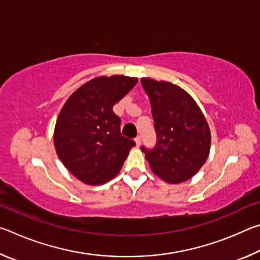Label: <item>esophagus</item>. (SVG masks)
<instances>
[{
	"label": "esophagus",
	"instance_id": "esophagus-1",
	"mask_svg": "<svg viewBox=\"0 0 260 260\" xmlns=\"http://www.w3.org/2000/svg\"><path fill=\"white\" fill-rule=\"evenodd\" d=\"M135 143H136V147L141 146V138H140V136H136V138H135Z\"/></svg>",
	"mask_w": 260,
	"mask_h": 260
}]
</instances>
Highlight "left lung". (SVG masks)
Returning <instances> with one entry per match:
<instances>
[{
    "label": "left lung",
    "mask_w": 260,
    "mask_h": 260,
    "mask_svg": "<svg viewBox=\"0 0 260 260\" xmlns=\"http://www.w3.org/2000/svg\"><path fill=\"white\" fill-rule=\"evenodd\" d=\"M150 100L157 144L142 147L150 169L169 183L184 182L204 165L210 153L211 132L199 105L186 90L167 81L141 79Z\"/></svg>",
    "instance_id": "1"
}]
</instances>
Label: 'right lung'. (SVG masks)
<instances>
[{
  "label": "right lung",
  "mask_w": 260,
  "mask_h": 260,
  "mask_svg": "<svg viewBox=\"0 0 260 260\" xmlns=\"http://www.w3.org/2000/svg\"><path fill=\"white\" fill-rule=\"evenodd\" d=\"M138 78L98 77L79 87L56 120L54 144L60 161L83 183L99 186L120 172L133 140L120 133L113 105L133 88Z\"/></svg>",
  "instance_id": "1"
}]
</instances>
